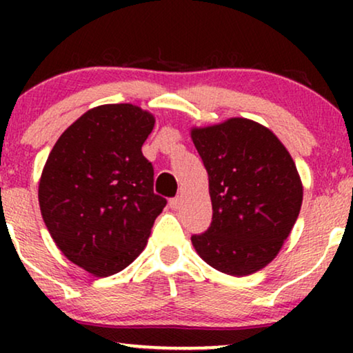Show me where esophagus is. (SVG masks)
Listing matches in <instances>:
<instances>
[{
    "mask_svg": "<svg viewBox=\"0 0 353 353\" xmlns=\"http://www.w3.org/2000/svg\"><path fill=\"white\" fill-rule=\"evenodd\" d=\"M180 205H181L180 197H173V199L168 201V207H170L172 210H178V209H180Z\"/></svg>",
    "mask_w": 353,
    "mask_h": 353,
    "instance_id": "obj_1",
    "label": "esophagus"
}]
</instances>
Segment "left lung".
<instances>
[{
    "mask_svg": "<svg viewBox=\"0 0 353 353\" xmlns=\"http://www.w3.org/2000/svg\"><path fill=\"white\" fill-rule=\"evenodd\" d=\"M209 173L212 223L191 243L210 267L248 276L281 250L301 212L303 186L291 154L272 130L233 117L192 127Z\"/></svg>",
    "mask_w": 353,
    "mask_h": 353,
    "instance_id": "1",
    "label": "left lung"
}]
</instances>
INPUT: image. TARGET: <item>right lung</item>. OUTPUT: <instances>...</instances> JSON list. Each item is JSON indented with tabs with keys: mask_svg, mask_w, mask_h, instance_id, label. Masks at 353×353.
Masks as SVG:
<instances>
[{
	"mask_svg": "<svg viewBox=\"0 0 353 353\" xmlns=\"http://www.w3.org/2000/svg\"><path fill=\"white\" fill-rule=\"evenodd\" d=\"M154 123L138 105H98L61 134L43 167L38 202L46 228L93 276L127 268L167 204L154 194L152 163L141 152Z\"/></svg>",
	"mask_w": 353,
	"mask_h": 353,
	"instance_id": "add662e5",
	"label": "right lung"
}]
</instances>
